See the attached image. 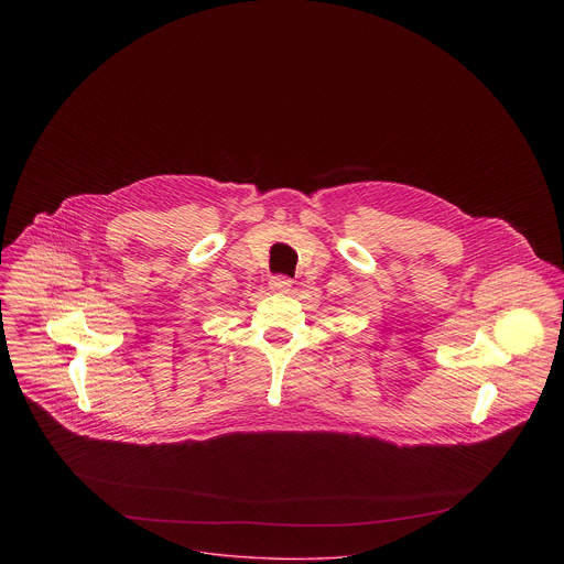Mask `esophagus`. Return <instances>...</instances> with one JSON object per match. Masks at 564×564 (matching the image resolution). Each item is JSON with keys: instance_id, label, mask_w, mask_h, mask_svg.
Here are the masks:
<instances>
[{"instance_id": "34e87169", "label": "esophagus", "mask_w": 564, "mask_h": 564, "mask_svg": "<svg viewBox=\"0 0 564 564\" xmlns=\"http://www.w3.org/2000/svg\"><path fill=\"white\" fill-rule=\"evenodd\" d=\"M291 286H293V280L286 278V275H273V278L269 280V289H271L273 293H278V295L289 293Z\"/></svg>"}]
</instances>
